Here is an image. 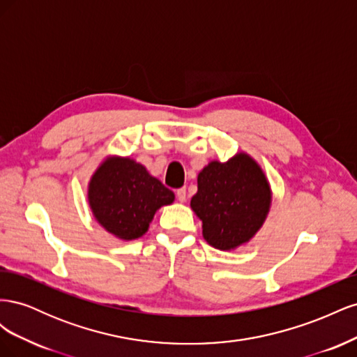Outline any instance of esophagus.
Returning a JSON list of instances; mask_svg holds the SVG:
<instances>
[{
    "mask_svg": "<svg viewBox=\"0 0 357 357\" xmlns=\"http://www.w3.org/2000/svg\"><path fill=\"white\" fill-rule=\"evenodd\" d=\"M176 195H177V199L180 201V202H185L186 201V188H180V189H177V192H176Z\"/></svg>",
    "mask_w": 357,
    "mask_h": 357,
    "instance_id": "esophagus-1",
    "label": "esophagus"
}]
</instances>
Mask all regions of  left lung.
I'll return each mask as SVG.
<instances>
[{
    "mask_svg": "<svg viewBox=\"0 0 357 357\" xmlns=\"http://www.w3.org/2000/svg\"><path fill=\"white\" fill-rule=\"evenodd\" d=\"M271 198L257 162L236 153L228 162L211 160L202 168L190 207L202 222L204 240L219 250H234L262 228Z\"/></svg>",
    "mask_w": 357,
    "mask_h": 357,
    "instance_id": "obj_1",
    "label": "left lung"
}]
</instances>
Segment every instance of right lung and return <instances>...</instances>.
Listing matches in <instances>:
<instances>
[{
	"label": "right lung",
	"mask_w": 357,
	"mask_h": 357,
	"mask_svg": "<svg viewBox=\"0 0 357 357\" xmlns=\"http://www.w3.org/2000/svg\"><path fill=\"white\" fill-rule=\"evenodd\" d=\"M91 210L102 228L119 240L144 235L155 213L174 201V192L131 158H107L89 181Z\"/></svg>",
	"instance_id": "1"
}]
</instances>
